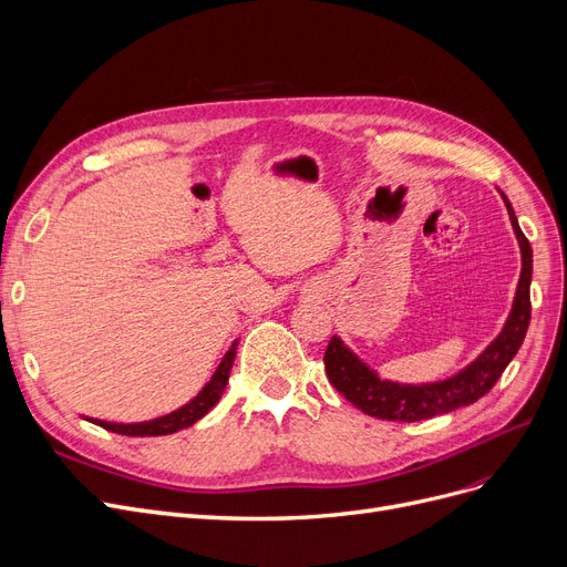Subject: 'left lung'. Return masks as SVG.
Here are the masks:
<instances>
[{
    "instance_id": "obj_1",
    "label": "left lung",
    "mask_w": 567,
    "mask_h": 567,
    "mask_svg": "<svg viewBox=\"0 0 567 567\" xmlns=\"http://www.w3.org/2000/svg\"><path fill=\"white\" fill-rule=\"evenodd\" d=\"M501 196L522 249V275L515 292V302H512L503 330L460 373L450 375L445 381L422 385L394 383L381 379V375L367 362H362L339 337H332L326 350V373L330 383L362 413L381 420L417 422L468 406V403H475L480 396H484L496 385L505 367L517 355L530 322L533 249L519 228L515 209H512L507 196L503 192Z\"/></svg>"
}]
</instances>
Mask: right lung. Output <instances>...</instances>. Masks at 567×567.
<instances>
[{
    "label": "right lung",
    "instance_id": "1",
    "mask_svg": "<svg viewBox=\"0 0 567 567\" xmlns=\"http://www.w3.org/2000/svg\"><path fill=\"white\" fill-rule=\"evenodd\" d=\"M237 355V341H233V346L226 350V355L221 360V364L217 367V371L212 373V379L205 383V388L188 401L184 403L182 409L168 413V415H161L147 422H105V420H96V417H85L92 424H99L107 431H115V434L122 436H168L175 434L179 429H186L196 424L203 415H207L214 406H217L226 385H228V375L233 369Z\"/></svg>",
    "mask_w": 567,
    "mask_h": 567
}]
</instances>
